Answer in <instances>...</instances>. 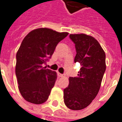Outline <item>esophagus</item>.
Listing matches in <instances>:
<instances>
[{
	"mask_svg": "<svg viewBox=\"0 0 122 122\" xmlns=\"http://www.w3.org/2000/svg\"><path fill=\"white\" fill-rule=\"evenodd\" d=\"M58 76H59V77H64V74H60V73H58Z\"/></svg>",
	"mask_w": 122,
	"mask_h": 122,
	"instance_id": "1",
	"label": "esophagus"
}]
</instances>
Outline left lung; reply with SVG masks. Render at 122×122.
I'll return each mask as SVG.
<instances>
[{
  "label": "left lung",
  "mask_w": 122,
  "mask_h": 122,
  "mask_svg": "<svg viewBox=\"0 0 122 122\" xmlns=\"http://www.w3.org/2000/svg\"><path fill=\"white\" fill-rule=\"evenodd\" d=\"M75 43L74 62L81 66L77 77H70L69 83L64 89L65 105L71 110L86 107L98 95L106 71V54L96 39L85 34H70Z\"/></svg>",
  "instance_id": "left-lung-1"
}]
</instances>
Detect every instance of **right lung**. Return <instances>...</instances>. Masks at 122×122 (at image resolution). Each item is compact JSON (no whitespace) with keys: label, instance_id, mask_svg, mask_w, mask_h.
I'll use <instances>...</instances> for the list:
<instances>
[{"label":"right lung","instance_id":"add662e5","mask_svg":"<svg viewBox=\"0 0 122 122\" xmlns=\"http://www.w3.org/2000/svg\"><path fill=\"white\" fill-rule=\"evenodd\" d=\"M68 34L38 28L23 39L16 53L15 73L19 90L26 101L41 104L48 99L57 74L43 65L52 56L57 44Z\"/></svg>","mask_w":122,"mask_h":122}]
</instances>
